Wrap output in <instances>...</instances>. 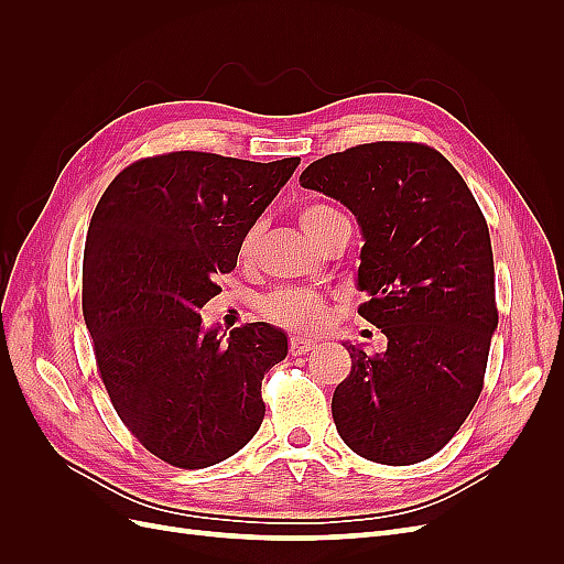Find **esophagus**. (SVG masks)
Wrapping results in <instances>:
<instances>
[{"mask_svg":"<svg viewBox=\"0 0 564 564\" xmlns=\"http://www.w3.org/2000/svg\"><path fill=\"white\" fill-rule=\"evenodd\" d=\"M315 348V340L308 336H292L289 338V352L292 355H305Z\"/></svg>","mask_w":564,"mask_h":564,"instance_id":"obj_1","label":"esophagus"}]
</instances>
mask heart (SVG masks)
Returning <instances> with one entry per match:
<instances>
[{"instance_id": "1", "label": "heart", "mask_w": 564, "mask_h": 564, "mask_svg": "<svg viewBox=\"0 0 564 564\" xmlns=\"http://www.w3.org/2000/svg\"><path fill=\"white\" fill-rule=\"evenodd\" d=\"M299 220H301L303 232L308 235L315 245H319L336 224L346 220V216L338 209L329 207V204L313 202V204H305L301 209ZM259 240H261V226H251L240 242L242 261L253 259ZM261 311L270 322L280 324V327L315 329L324 322L327 305H324L322 296L317 292H311V289H280V292H272L261 301Z\"/></svg>"}]
</instances>
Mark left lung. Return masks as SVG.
Returning a JSON list of instances; mask_svg holds the SVG:
<instances>
[{"instance_id": "1", "label": "left lung", "mask_w": 564, "mask_h": 564, "mask_svg": "<svg viewBox=\"0 0 564 564\" xmlns=\"http://www.w3.org/2000/svg\"><path fill=\"white\" fill-rule=\"evenodd\" d=\"M301 185L338 199L362 230L357 313L388 338L332 398L346 445L386 466L437 454L482 392L491 334L494 256L466 181L437 150L379 141L305 166Z\"/></svg>"}]
</instances>
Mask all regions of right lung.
Listing matches in <instances>:
<instances>
[{"instance_id": "1", "label": "right lung", "mask_w": 564, "mask_h": 564, "mask_svg": "<svg viewBox=\"0 0 564 564\" xmlns=\"http://www.w3.org/2000/svg\"><path fill=\"white\" fill-rule=\"evenodd\" d=\"M299 162L193 150L139 160L91 216L82 313L100 379L131 435L176 468L220 464L261 429V381L286 357V334L251 322L224 338L199 311Z\"/></svg>"}]
</instances>
